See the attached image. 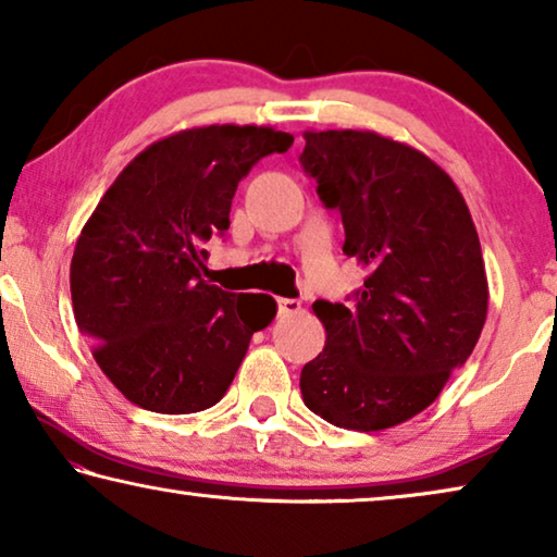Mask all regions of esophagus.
<instances>
[{
  "mask_svg": "<svg viewBox=\"0 0 557 557\" xmlns=\"http://www.w3.org/2000/svg\"><path fill=\"white\" fill-rule=\"evenodd\" d=\"M298 311H301L298 298H278V317H294Z\"/></svg>",
  "mask_w": 557,
  "mask_h": 557,
  "instance_id": "1",
  "label": "esophagus"
}]
</instances>
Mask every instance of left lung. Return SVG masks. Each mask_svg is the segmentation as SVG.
<instances>
[{"mask_svg": "<svg viewBox=\"0 0 557 557\" xmlns=\"http://www.w3.org/2000/svg\"><path fill=\"white\" fill-rule=\"evenodd\" d=\"M304 171L369 271L354 304L317 301L324 351L301 369L304 405L344 430L379 432L440 397L487 319L470 208L424 152L372 131H306Z\"/></svg>", "mask_w": 557, "mask_h": 557, "instance_id": "8db88e82", "label": "left lung"}]
</instances>
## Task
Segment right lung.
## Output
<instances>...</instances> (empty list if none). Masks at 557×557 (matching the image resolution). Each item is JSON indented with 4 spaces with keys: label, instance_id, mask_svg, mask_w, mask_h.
Segmentation results:
<instances>
[{
    "label": "right lung",
    "instance_id": "obj_1",
    "mask_svg": "<svg viewBox=\"0 0 557 557\" xmlns=\"http://www.w3.org/2000/svg\"><path fill=\"white\" fill-rule=\"evenodd\" d=\"M294 135L259 125L190 127L135 156L100 198L70 263L75 321L125 399L190 414L228 392L253 332L276 317L265 294L200 278L206 244L231 225L238 181Z\"/></svg>",
    "mask_w": 557,
    "mask_h": 557
}]
</instances>
